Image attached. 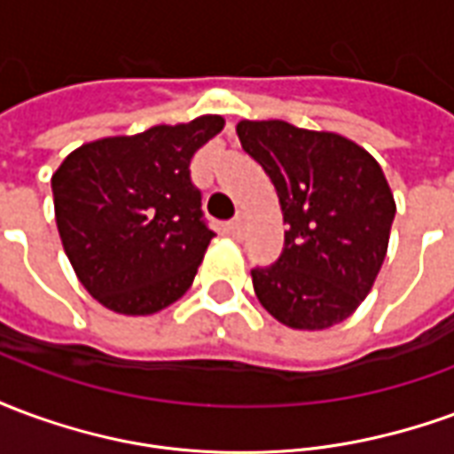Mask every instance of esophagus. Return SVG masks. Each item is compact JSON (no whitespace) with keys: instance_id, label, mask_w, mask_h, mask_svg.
<instances>
[{"instance_id":"esophagus-1","label":"esophagus","mask_w":454,"mask_h":454,"mask_svg":"<svg viewBox=\"0 0 454 454\" xmlns=\"http://www.w3.org/2000/svg\"><path fill=\"white\" fill-rule=\"evenodd\" d=\"M228 233H231L233 238L243 236V218H240V216L233 218V221L228 223Z\"/></svg>"}]
</instances>
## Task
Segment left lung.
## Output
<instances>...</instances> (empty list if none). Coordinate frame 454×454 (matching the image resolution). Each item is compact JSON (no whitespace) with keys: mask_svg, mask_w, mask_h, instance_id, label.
Returning <instances> with one entry per match:
<instances>
[{"mask_svg":"<svg viewBox=\"0 0 454 454\" xmlns=\"http://www.w3.org/2000/svg\"><path fill=\"white\" fill-rule=\"evenodd\" d=\"M236 133L272 179L286 223L282 257L253 270L260 304L294 331L350 318L380 275L396 214L380 162L340 133L279 119H243Z\"/></svg>","mask_w":454,"mask_h":454,"instance_id":"1","label":"left lung"}]
</instances>
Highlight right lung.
I'll return each instance as SVG.
<instances>
[{
	"label": "right lung",
	"instance_id": "right-lung-1",
	"mask_svg": "<svg viewBox=\"0 0 454 454\" xmlns=\"http://www.w3.org/2000/svg\"><path fill=\"white\" fill-rule=\"evenodd\" d=\"M226 126L207 114L73 150L51 177L55 223L74 275L114 314H158L187 292L214 231L189 162Z\"/></svg>",
	"mask_w": 454,
	"mask_h": 454
}]
</instances>
